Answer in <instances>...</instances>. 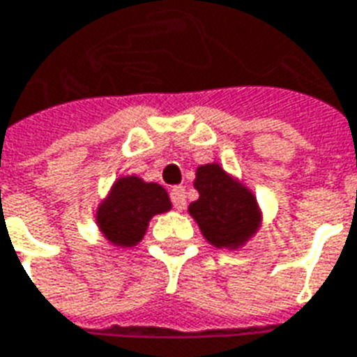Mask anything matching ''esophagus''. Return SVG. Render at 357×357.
I'll return each instance as SVG.
<instances>
[{"instance_id":"34e87169","label":"esophagus","mask_w":357,"mask_h":357,"mask_svg":"<svg viewBox=\"0 0 357 357\" xmlns=\"http://www.w3.org/2000/svg\"><path fill=\"white\" fill-rule=\"evenodd\" d=\"M170 200H172L174 208L181 211V209L185 208V204H187V195H185V187H181V185H178V187H174V189L170 190Z\"/></svg>"}]
</instances>
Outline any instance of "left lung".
I'll return each mask as SVG.
<instances>
[{"label": "left lung", "mask_w": 357, "mask_h": 357, "mask_svg": "<svg viewBox=\"0 0 357 357\" xmlns=\"http://www.w3.org/2000/svg\"><path fill=\"white\" fill-rule=\"evenodd\" d=\"M195 189L200 197L190 202L189 213L209 243L219 249H238L257 232L260 227L257 198L219 165L198 167Z\"/></svg>", "instance_id": "1"}]
</instances>
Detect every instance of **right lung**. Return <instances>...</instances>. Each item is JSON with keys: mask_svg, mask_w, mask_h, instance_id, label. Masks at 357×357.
Listing matches in <instances>:
<instances>
[{"mask_svg": "<svg viewBox=\"0 0 357 357\" xmlns=\"http://www.w3.org/2000/svg\"><path fill=\"white\" fill-rule=\"evenodd\" d=\"M172 208L160 185L146 183L136 176L119 178L97 209V225L110 243L132 247L148 230L151 217Z\"/></svg>", "mask_w": 357, "mask_h": 357, "instance_id": "right-lung-1", "label": "right lung"}]
</instances>
